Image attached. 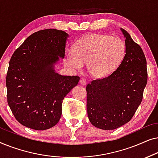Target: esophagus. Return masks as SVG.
Returning <instances> with one entry per match:
<instances>
[{"label": "esophagus", "instance_id": "obj_1", "mask_svg": "<svg viewBox=\"0 0 158 158\" xmlns=\"http://www.w3.org/2000/svg\"><path fill=\"white\" fill-rule=\"evenodd\" d=\"M79 83H80V84H81V85H86V83H87V82H86V80L85 78H81Z\"/></svg>", "mask_w": 158, "mask_h": 158}]
</instances>
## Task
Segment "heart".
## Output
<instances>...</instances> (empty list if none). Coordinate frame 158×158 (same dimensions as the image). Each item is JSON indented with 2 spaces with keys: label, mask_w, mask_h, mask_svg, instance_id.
Returning <instances> with one entry per match:
<instances>
[{
  "label": "heart",
  "mask_w": 158,
  "mask_h": 158,
  "mask_svg": "<svg viewBox=\"0 0 158 158\" xmlns=\"http://www.w3.org/2000/svg\"><path fill=\"white\" fill-rule=\"evenodd\" d=\"M126 53L124 41L106 34H90L81 38L74 49H68L64 62L75 70L87 63V71L96 77L109 75L119 65Z\"/></svg>",
  "instance_id": "b5f03b06"
}]
</instances>
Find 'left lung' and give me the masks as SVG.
I'll use <instances>...</instances> for the list:
<instances>
[{
  "label": "left lung",
  "mask_w": 158,
  "mask_h": 158,
  "mask_svg": "<svg viewBox=\"0 0 158 158\" xmlns=\"http://www.w3.org/2000/svg\"><path fill=\"white\" fill-rule=\"evenodd\" d=\"M121 30L126 38L124 59L115 71L86 86L88 118L94 127L104 130L117 129L131 120L148 82L143 51L126 30Z\"/></svg>",
  "instance_id": "1"
}]
</instances>
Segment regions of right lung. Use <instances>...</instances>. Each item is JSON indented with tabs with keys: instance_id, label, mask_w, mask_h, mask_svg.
Wrapping results in <instances>:
<instances>
[{
	"instance_id": "1",
	"label": "right lung",
	"mask_w": 158,
	"mask_h": 158,
	"mask_svg": "<svg viewBox=\"0 0 158 158\" xmlns=\"http://www.w3.org/2000/svg\"><path fill=\"white\" fill-rule=\"evenodd\" d=\"M68 36L62 30H40L13 54L6 75L7 101L23 126L45 130L57 124L62 101L78 83L79 76H64L55 71L59 57H64Z\"/></svg>"
}]
</instances>
